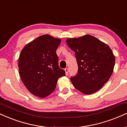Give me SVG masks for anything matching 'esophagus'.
Wrapping results in <instances>:
<instances>
[{
	"instance_id": "obj_1",
	"label": "esophagus",
	"mask_w": 127,
	"mask_h": 127,
	"mask_svg": "<svg viewBox=\"0 0 127 127\" xmlns=\"http://www.w3.org/2000/svg\"><path fill=\"white\" fill-rule=\"evenodd\" d=\"M65 74L66 75H68V72H69V69H68V68H65Z\"/></svg>"
}]
</instances>
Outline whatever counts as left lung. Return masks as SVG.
Returning a JSON list of instances; mask_svg holds the SVG:
<instances>
[{
	"label": "left lung",
	"mask_w": 127,
	"mask_h": 127,
	"mask_svg": "<svg viewBox=\"0 0 127 127\" xmlns=\"http://www.w3.org/2000/svg\"><path fill=\"white\" fill-rule=\"evenodd\" d=\"M68 46L75 52L78 71L71 78L76 90L85 95L99 90L112 74L115 56L108 45L93 36L68 38Z\"/></svg>",
	"instance_id": "8db88e82"
}]
</instances>
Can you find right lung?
Segmentation results:
<instances>
[{"label": "right lung", "instance_id": "1", "mask_svg": "<svg viewBox=\"0 0 127 127\" xmlns=\"http://www.w3.org/2000/svg\"><path fill=\"white\" fill-rule=\"evenodd\" d=\"M61 39L43 35L33 40L22 50L18 66L20 78L33 95L43 98L54 91L58 79L65 72L58 66L56 50Z\"/></svg>", "mask_w": 127, "mask_h": 127}]
</instances>
